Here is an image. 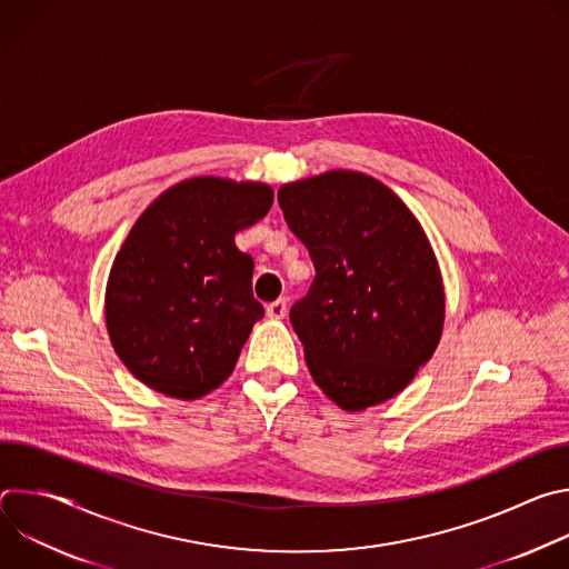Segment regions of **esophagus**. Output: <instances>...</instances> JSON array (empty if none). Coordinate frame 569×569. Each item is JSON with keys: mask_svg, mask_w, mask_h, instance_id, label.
I'll return each instance as SVG.
<instances>
[{"mask_svg": "<svg viewBox=\"0 0 569 569\" xmlns=\"http://www.w3.org/2000/svg\"><path fill=\"white\" fill-rule=\"evenodd\" d=\"M266 312H268V317H270V319H283V317H286V312H288V303H286V299H277V301L268 303V306H266Z\"/></svg>", "mask_w": 569, "mask_h": 569, "instance_id": "obj_1", "label": "esophagus"}]
</instances>
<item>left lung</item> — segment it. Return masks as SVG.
<instances>
[{
	"mask_svg": "<svg viewBox=\"0 0 569 569\" xmlns=\"http://www.w3.org/2000/svg\"><path fill=\"white\" fill-rule=\"evenodd\" d=\"M277 198L315 266L308 295L290 308L312 380L347 412L389 400L443 331V281L421 222L356 171L283 184Z\"/></svg>",
	"mask_w": 569,
	"mask_h": 569,
	"instance_id": "8db88e82",
	"label": "left lung"
}]
</instances>
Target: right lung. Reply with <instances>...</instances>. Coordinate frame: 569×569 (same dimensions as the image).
Returning a JSON list of instances; mask_svg holds the SVG:
<instances>
[{
	"mask_svg": "<svg viewBox=\"0 0 569 569\" xmlns=\"http://www.w3.org/2000/svg\"><path fill=\"white\" fill-rule=\"evenodd\" d=\"M274 191L263 182L191 178L161 193L132 224L106 288L110 342L150 389L193 400L222 385L263 317L254 261L233 236L259 222Z\"/></svg>",
	"mask_w": 569,
	"mask_h": 569,
	"instance_id": "obj_1",
	"label": "right lung"
}]
</instances>
